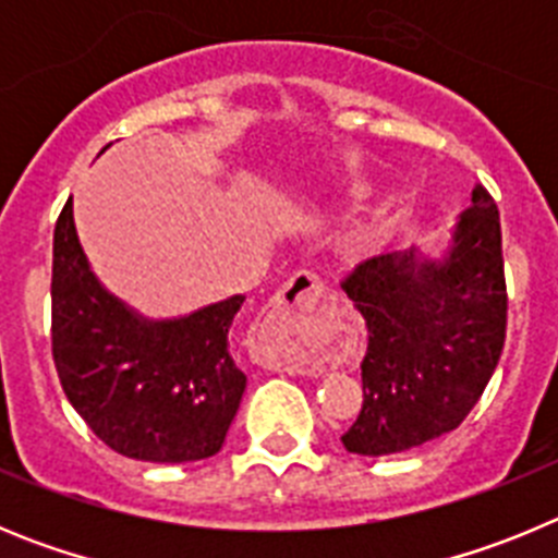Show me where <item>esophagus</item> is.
Returning a JSON list of instances; mask_svg holds the SVG:
<instances>
[{
    "instance_id": "34e87169",
    "label": "esophagus",
    "mask_w": 558,
    "mask_h": 558,
    "mask_svg": "<svg viewBox=\"0 0 558 558\" xmlns=\"http://www.w3.org/2000/svg\"><path fill=\"white\" fill-rule=\"evenodd\" d=\"M324 307H327L324 284L313 274H295L270 299L259 318V329L284 343H302L307 335H313L315 324L322 322Z\"/></svg>"
}]
</instances>
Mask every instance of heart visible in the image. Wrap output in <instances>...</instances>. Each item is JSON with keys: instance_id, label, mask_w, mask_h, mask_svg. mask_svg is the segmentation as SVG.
<instances>
[{"instance_id": "heart-1", "label": "heart", "mask_w": 558, "mask_h": 558, "mask_svg": "<svg viewBox=\"0 0 558 558\" xmlns=\"http://www.w3.org/2000/svg\"><path fill=\"white\" fill-rule=\"evenodd\" d=\"M368 195V184L366 181H352L347 190L340 192V198L347 201V204H357ZM379 243V223H363L352 231V236L343 245V256H347L349 263H360V259H366L377 251Z\"/></svg>"}]
</instances>
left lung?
<instances>
[{
  "mask_svg": "<svg viewBox=\"0 0 558 558\" xmlns=\"http://www.w3.org/2000/svg\"><path fill=\"white\" fill-rule=\"evenodd\" d=\"M340 288L366 318L363 408L340 441L393 456L461 425L489 386L506 340L497 204L481 184L441 256L418 248L360 263Z\"/></svg>",
  "mask_w": 558,
  "mask_h": 558,
  "instance_id": "obj_1",
  "label": "left lung"
}]
</instances>
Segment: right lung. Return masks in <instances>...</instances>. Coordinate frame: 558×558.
<instances>
[{
  "label": "right lung",
  "mask_w": 558,
  "mask_h": 558,
  "mask_svg": "<svg viewBox=\"0 0 558 558\" xmlns=\"http://www.w3.org/2000/svg\"><path fill=\"white\" fill-rule=\"evenodd\" d=\"M243 302L229 295L181 318H145L102 288L72 198L63 206L52 240V357L72 408L120 456L184 463L223 447L245 391L229 352Z\"/></svg>",
  "instance_id": "right-lung-1"
}]
</instances>
